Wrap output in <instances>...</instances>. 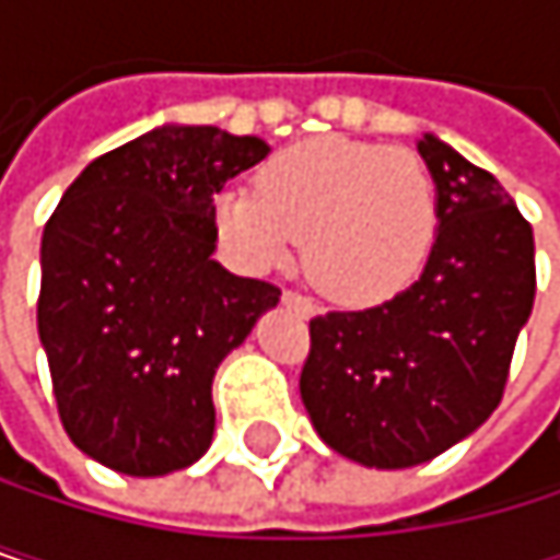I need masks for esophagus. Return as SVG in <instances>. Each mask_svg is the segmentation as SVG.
Returning <instances> with one entry per match:
<instances>
[{
	"instance_id": "34e87169",
	"label": "esophagus",
	"mask_w": 560,
	"mask_h": 560,
	"mask_svg": "<svg viewBox=\"0 0 560 560\" xmlns=\"http://www.w3.org/2000/svg\"><path fill=\"white\" fill-rule=\"evenodd\" d=\"M282 302H285V305H295V308L305 312V315H315V312H318V305H315L308 295L295 292V289H285V292H282Z\"/></svg>"
}]
</instances>
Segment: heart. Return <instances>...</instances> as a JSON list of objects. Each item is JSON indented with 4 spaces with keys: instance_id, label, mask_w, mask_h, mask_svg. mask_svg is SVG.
<instances>
[{
    "instance_id": "1",
    "label": "heart",
    "mask_w": 560,
    "mask_h": 560,
    "mask_svg": "<svg viewBox=\"0 0 560 560\" xmlns=\"http://www.w3.org/2000/svg\"><path fill=\"white\" fill-rule=\"evenodd\" d=\"M214 224L248 268L285 265L305 238V268L322 292L342 305H376L427 265L440 198L413 150L312 137L268 158L255 190H221Z\"/></svg>"
}]
</instances>
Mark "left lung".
Here are the masks:
<instances>
[{
  "instance_id": "obj_1",
  "label": "left lung",
  "mask_w": 560,
  "mask_h": 560,
  "mask_svg": "<svg viewBox=\"0 0 560 560\" xmlns=\"http://www.w3.org/2000/svg\"><path fill=\"white\" fill-rule=\"evenodd\" d=\"M440 228L420 278L383 305L308 322L302 402L336 454L417 467L474 433L504 396L530 315L534 234L498 177L420 140Z\"/></svg>"
}]
</instances>
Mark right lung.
<instances>
[{
    "mask_svg": "<svg viewBox=\"0 0 560 560\" xmlns=\"http://www.w3.org/2000/svg\"><path fill=\"white\" fill-rule=\"evenodd\" d=\"M268 143L161 127L96 158L43 231L39 339L70 440L130 477L184 470L211 446L218 362L282 289L224 271L214 195Z\"/></svg>",
    "mask_w": 560,
    "mask_h": 560,
    "instance_id": "right-lung-1",
    "label": "right lung"
}]
</instances>
